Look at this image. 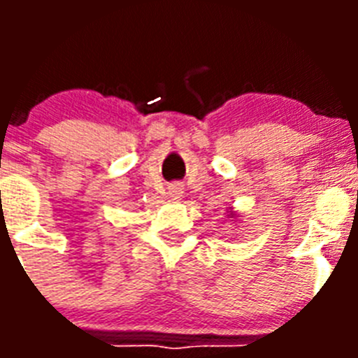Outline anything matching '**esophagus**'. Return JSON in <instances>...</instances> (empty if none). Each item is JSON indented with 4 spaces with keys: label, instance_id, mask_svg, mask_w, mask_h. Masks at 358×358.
Here are the masks:
<instances>
[{
    "label": "esophagus",
    "instance_id": "obj_1",
    "mask_svg": "<svg viewBox=\"0 0 358 358\" xmlns=\"http://www.w3.org/2000/svg\"><path fill=\"white\" fill-rule=\"evenodd\" d=\"M169 194L172 201H179L182 197V185L179 182H173V185L169 186Z\"/></svg>",
    "mask_w": 358,
    "mask_h": 358
}]
</instances>
